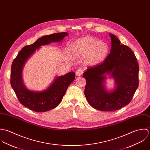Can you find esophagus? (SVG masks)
I'll use <instances>...</instances> for the list:
<instances>
[{"mask_svg":"<svg viewBox=\"0 0 150 150\" xmlns=\"http://www.w3.org/2000/svg\"><path fill=\"white\" fill-rule=\"evenodd\" d=\"M83 72V69H82V68H79V69L76 71V76H81V75H82Z\"/></svg>","mask_w":150,"mask_h":150,"instance_id":"1","label":"esophagus"}]
</instances>
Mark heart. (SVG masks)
<instances>
[{
	"label": "heart",
	"instance_id": "1",
	"mask_svg": "<svg viewBox=\"0 0 150 150\" xmlns=\"http://www.w3.org/2000/svg\"><path fill=\"white\" fill-rule=\"evenodd\" d=\"M73 54L76 57H85L86 63L97 65L107 57L109 49L107 44L93 36H85L75 40L71 46Z\"/></svg>",
	"mask_w": 150,
	"mask_h": 150
}]
</instances>
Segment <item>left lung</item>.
Masks as SVG:
<instances>
[{
	"instance_id": "8db88e82",
	"label": "left lung",
	"mask_w": 150,
	"mask_h": 150,
	"mask_svg": "<svg viewBox=\"0 0 150 150\" xmlns=\"http://www.w3.org/2000/svg\"><path fill=\"white\" fill-rule=\"evenodd\" d=\"M110 53L101 64L87 69L83 76L86 79L85 95L90 105L103 111L120 110L129 104L139 86V64L133 51L120 45V40L110 33ZM110 74L116 83L112 91L106 89V76Z\"/></svg>"
}]
</instances>
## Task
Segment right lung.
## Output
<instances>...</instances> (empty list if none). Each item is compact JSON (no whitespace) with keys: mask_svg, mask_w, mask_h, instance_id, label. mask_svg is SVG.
Listing matches in <instances>:
<instances>
[{"mask_svg":"<svg viewBox=\"0 0 150 150\" xmlns=\"http://www.w3.org/2000/svg\"><path fill=\"white\" fill-rule=\"evenodd\" d=\"M67 32L55 33L39 38L32 45L24 47L14 60L10 74V83L20 103L35 112H46L57 107L69 85L74 81L75 74L69 72L57 76L46 90L35 91L28 90L24 85L22 72L26 61L41 46L62 41Z\"/></svg>","mask_w":150,"mask_h":150,"instance_id":"1","label":"right lung"}]
</instances>
